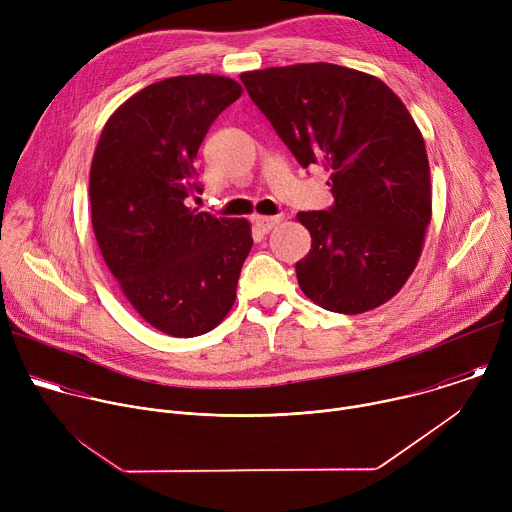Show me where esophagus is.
<instances>
[{
    "mask_svg": "<svg viewBox=\"0 0 512 512\" xmlns=\"http://www.w3.org/2000/svg\"><path fill=\"white\" fill-rule=\"evenodd\" d=\"M279 221H281L279 216H259V214L253 216V225L259 233H269Z\"/></svg>",
    "mask_w": 512,
    "mask_h": 512,
    "instance_id": "1",
    "label": "esophagus"
}]
</instances>
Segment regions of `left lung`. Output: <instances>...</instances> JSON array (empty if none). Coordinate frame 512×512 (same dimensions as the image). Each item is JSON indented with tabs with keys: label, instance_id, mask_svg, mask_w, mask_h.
<instances>
[{
	"label": "left lung",
	"instance_id": "left-lung-1",
	"mask_svg": "<svg viewBox=\"0 0 512 512\" xmlns=\"http://www.w3.org/2000/svg\"><path fill=\"white\" fill-rule=\"evenodd\" d=\"M241 81L300 166L330 172L334 204L298 212L312 237L296 263L306 298L338 314L389 302L431 221L425 141L403 101L377 77L330 62L251 70Z\"/></svg>",
	"mask_w": 512,
	"mask_h": 512
}]
</instances>
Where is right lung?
<instances>
[{
    "label": "right lung",
    "mask_w": 512,
    "mask_h": 512,
    "mask_svg": "<svg viewBox=\"0 0 512 512\" xmlns=\"http://www.w3.org/2000/svg\"><path fill=\"white\" fill-rule=\"evenodd\" d=\"M241 93L237 81L216 75L154 83L109 117L93 156L101 255L137 314L168 336H200L225 320L253 247L245 218L186 206L202 194L200 143Z\"/></svg>",
    "instance_id": "right-lung-1"
}]
</instances>
